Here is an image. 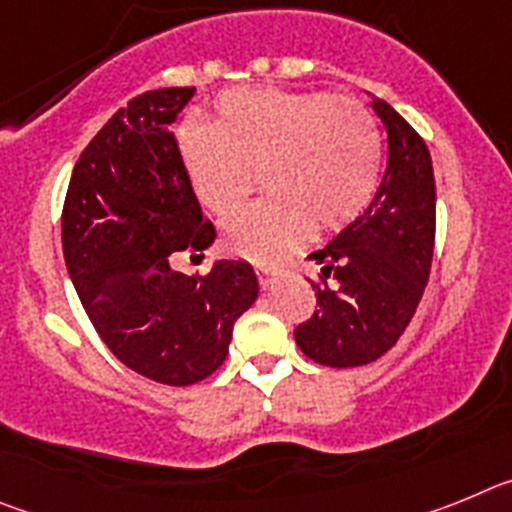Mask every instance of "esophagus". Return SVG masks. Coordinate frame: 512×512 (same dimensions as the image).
Here are the masks:
<instances>
[{"mask_svg": "<svg viewBox=\"0 0 512 512\" xmlns=\"http://www.w3.org/2000/svg\"><path fill=\"white\" fill-rule=\"evenodd\" d=\"M256 274H259V282L261 287H271L274 279H277V266H269V264H256Z\"/></svg>", "mask_w": 512, "mask_h": 512, "instance_id": "1", "label": "esophagus"}]
</instances>
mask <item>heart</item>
I'll return each mask as SVG.
<instances>
[{"mask_svg": "<svg viewBox=\"0 0 512 512\" xmlns=\"http://www.w3.org/2000/svg\"><path fill=\"white\" fill-rule=\"evenodd\" d=\"M197 200L228 217L261 171L271 194L225 223V246L251 261H279L315 233L341 230L369 207L382 174V135L364 104L279 87L230 89L210 125L176 133Z\"/></svg>", "mask_w": 512, "mask_h": 512, "instance_id": "obj_1", "label": "heart"}]
</instances>
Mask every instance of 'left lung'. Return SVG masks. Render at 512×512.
Wrapping results in <instances>:
<instances>
[{"instance_id":"left-lung-1","label":"left lung","mask_w":512,"mask_h":512,"mask_svg":"<svg viewBox=\"0 0 512 512\" xmlns=\"http://www.w3.org/2000/svg\"><path fill=\"white\" fill-rule=\"evenodd\" d=\"M387 130V171L374 200L325 248L312 251L333 287H315L318 310L297 325L307 359L361 366L387 354L423 297L436 238V182L431 153L384 99H372Z\"/></svg>"}]
</instances>
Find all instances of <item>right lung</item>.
I'll list each match as a JSON object with an SVG mask.
<instances>
[{
	"label": "right lung",
	"mask_w": 512,
	"mask_h": 512,
	"mask_svg": "<svg viewBox=\"0 0 512 512\" xmlns=\"http://www.w3.org/2000/svg\"><path fill=\"white\" fill-rule=\"evenodd\" d=\"M192 94L146 92L104 122L76 161L61 223L66 269L99 338L133 372L174 387L223 364L235 320L259 297L243 259H217L207 277L169 264L174 251L215 243L171 130Z\"/></svg>",
	"instance_id": "1"
}]
</instances>
